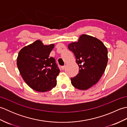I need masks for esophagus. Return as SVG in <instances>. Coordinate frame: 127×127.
I'll use <instances>...</instances> for the list:
<instances>
[{"label":"esophagus","mask_w":127,"mask_h":127,"mask_svg":"<svg viewBox=\"0 0 127 127\" xmlns=\"http://www.w3.org/2000/svg\"><path fill=\"white\" fill-rule=\"evenodd\" d=\"M61 68H62V70H64V69H65V65L62 66L61 67Z\"/></svg>","instance_id":"obj_1"}]
</instances>
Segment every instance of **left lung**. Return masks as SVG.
I'll use <instances>...</instances> for the list:
<instances>
[{
	"mask_svg": "<svg viewBox=\"0 0 127 127\" xmlns=\"http://www.w3.org/2000/svg\"><path fill=\"white\" fill-rule=\"evenodd\" d=\"M68 48L74 53L79 72L71 78L74 87L86 90L95 85L107 65V50L100 40L87 35L80 36L77 42H72Z\"/></svg>",
	"mask_w": 127,
	"mask_h": 127,
	"instance_id": "obj_1",
	"label": "left lung"
}]
</instances>
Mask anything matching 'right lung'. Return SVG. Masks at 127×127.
<instances>
[{"instance_id": "1", "label": "right lung", "mask_w": 127, "mask_h": 127, "mask_svg": "<svg viewBox=\"0 0 127 127\" xmlns=\"http://www.w3.org/2000/svg\"><path fill=\"white\" fill-rule=\"evenodd\" d=\"M54 44L44 45L40 40L19 52L17 65L23 79L33 90L44 92L56 87L60 70L55 59L50 57Z\"/></svg>"}]
</instances>
